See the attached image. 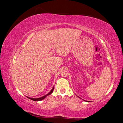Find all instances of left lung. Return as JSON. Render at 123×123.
<instances>
[{
  "label": "left lung",
  "instance_id": "obj_1",
  "mask_svg": "<svg viewBox=\"0 0 123 123\" xmlns=\"http://www.w3.org/2000/svg\"><path fill=\"white\" fill-rule=\"evenodd\" d=\"M80 98V97H79ZM84 101H87V102H89V101H86V100H84V99H83Z\"/></svg>",
  "mask_w": 123,
  "mask_h": 123
}]
</instances>
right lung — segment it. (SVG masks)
Here are the masks:
<instances>
[{
    "label": "right lung",
    "instance_id": "1",
    "mask_svg": "<svg viewBox=\"0 0 123 123\" xmlns=\"http://www.w3.org/2000/svg\"><path fill=\"white\" fill-rule=\"evenodd\" d=\"M54 89V86H53V87H52V89H51V90L50 91V92L49 93H48L47 94L45 95V96L42 97L37 98H30V97H28V98H29V99H30L31 100H34V101H41L42 100L44 99V98H46L48 95H50L52 93V92H53Z\"/></svg>",
    "mask_w": 123,
    "mask_h": 123
}]
</instances>
